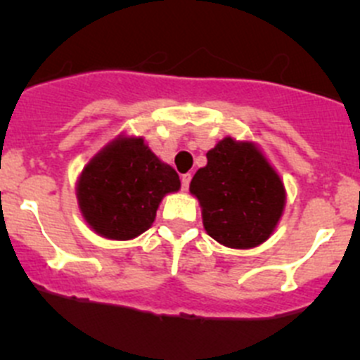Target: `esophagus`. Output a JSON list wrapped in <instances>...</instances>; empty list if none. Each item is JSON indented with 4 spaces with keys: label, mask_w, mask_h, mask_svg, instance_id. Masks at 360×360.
<instances>
[{
    "label": "esophagus",
    "mask_w": 360,
    "mask_h": 360,
    "mask_svg": "<svg viewBox=\"0 0 360 360\" xmlns=\"http://www.w3.org/2000/svg\"><path fill=\"white\" fill-rule=\"evenodd\" d=\"M190 181H191V174H183V176H181V188H183V191H188V188H190Z\"/></svg>",
    "instance_id": "obj_1"
}]
</instances>
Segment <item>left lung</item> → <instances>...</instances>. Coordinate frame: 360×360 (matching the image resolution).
<instances>
[{
    "instance_id": "1",
    "label": "left lung",
    "mask_w": 360,
    "mask_h": 360,
    "mask_svg": "<svg viewBox=\"0 0 360 360\" xmlns=\"http://www.w3.org/2000/svg\"><path fill=\"white\" fill-rule=\"evenodd\" d=\"M190 191L202 205L203 226L219 244L250 249L277 226L285 190L274 167L252 143L224 137L207 153Z\"/></svg>"
}]
</instances>
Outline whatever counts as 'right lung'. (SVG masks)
<instances>
[{
  "mask_svg": "<svg viewBox=\"0 0 360 360\" xmlns=\"http://www.w3.org/2000/svg\"><path fill=\"white\" fill-rule=\"evenodd\" d=\"M179 186L176 170L160 162L143 137H120L83 169L78 202L94 231L129 240L153 224L163 195Z\"/></svg>",
  "mask_w": 360,
  "mask_h": 360,
  "instance_id": "right-lung-1",
  "label": "right lung"
}]
</instances>
